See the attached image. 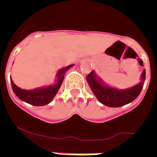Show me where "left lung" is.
Instances as JSON below:
<instances>
[{"instance_id": "left-lung-1", "label": "left lung", "mask_w": 157, "mask_h": 157, "mask_svg": "<svg viewBox=\"0 0 157 157\" xmlns=\"http://www.w3.org/2000/svg\"><path fill=\"white\" fill-rule=\"evenodd\" d=\"M145 80V70H143L141 82L138 84L125 90H119L106 85L94 71H92L86 77L87 82L98 101L104 105L112 108L123 106L134 101L143 88Z\"/></svg>"}]
</instances>
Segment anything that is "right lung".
<instances>
[{
    "mask_svg": "<svg viewBox=\"0 0 157 157\" xmlns=\"http://www.w3.org/2000/svg\"><path fill=\"white\" fill-rule=\"evenodd\" d=\"M74 64H71L67 67L59 69L56 73V81L52 85L47 86L39 87L34 90H23V89L18 87L16 84H14L12 78H10L12 87L13 92L21 101H24L34 106H43L50 103L54 97L57 94L61 84L63 81L65 72L71 68Z\"/></svg>",
    "mask_w": 157,
    "mask_h": 157,
    "instance_id": "add662e5",
    "label": "right lung"
}]
</instances>
